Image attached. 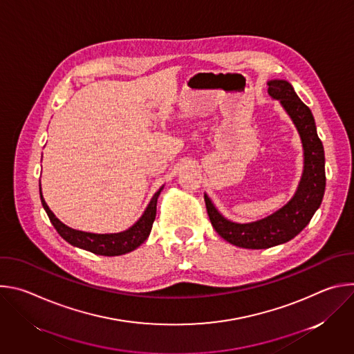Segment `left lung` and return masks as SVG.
Listing matches in <instances>:
<instances>
[{"instance_id": "1", "label": "left lung", "mask_w": 354, "mask_h": 354, "mask_svg": "<svg viewBox=\"0 0 354 354\" xmlns=\"http://www.w3.org/2000/svg\"><path fill=\"white\" fill-rule=\"evenodd\" d=\"M269 95L279 100L292 120L304 149V169L294 196L273 214L252 223H234L225 218L205 193L207 213L213 228L227 242L246 249H266L297 236L319 209L326 185L325 153L318 137L310 108L286 80H270Z\"/></svg>"}]
</instances>
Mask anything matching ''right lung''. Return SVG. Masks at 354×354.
<instances>
[{
	"label": "right lung",
	"instance_id": "obj_1",
	"mask_svg": "<svg viewBox=\"0 0 354 354\" xmlns=\"http://www.w3.org/2000/svg\"><path fill=\"white\" fill-rule=\"evenodd\" d=\"M39 189H40V200H41L43 209L46 210L50 221H52V224L55 225V228L57 230L62 238H64L68 243L77 248L92 252L95 255L119 257L137 249L148 238L157 214V200L164 186H161L158 192L153 196V198H151L147 209L144 210L142 216L138 218L137 223H134L129 230L122 232H115V234H93V232H85V231L70 228L68 225L63 224L55 216V213L48 209V206L46 205V201L43 198L40 185H39Z\"/></svg>",
	"mask_w": 354,
	"mask_h": 354
}]
</instances>
